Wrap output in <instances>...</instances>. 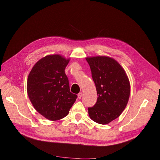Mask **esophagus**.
Here are the masks:
<instances>
[{
	"instance_id": "1",
	"label": "esophagus",
	"mask_w": 160,
	"mask_h": 160,
	"mask_svg": "<svg viewBox=\"0 0 160 160\" xmlns=\"http://www.w3.org/2000/svg\"><path fill=\"white\" fill-rule=\"evenodd\" d=\"M82 93H79L78 94V98L79 99H80L82 98Z\"/></svg>"
}]
</instances>
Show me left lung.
<instances>
[{"label": "left lung", "instance_id": "1", "mask_svg": "<svg viewBox=\"0 0 160 160\" xmlns=\"http://www.w3.org/2000/svg\"><path fill=\"white\" fill-rule=\"evenodd\" d=\"M96 86L97 100L88 108L93 121L107 124L119 117L130 95V84L124 69L115 59L107 56L87 58Z\"/></svg>", "mask_w": 160, "mask_h": 160}]
</instances>
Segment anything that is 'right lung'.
Returning <instances> with one entry per match:
<instances>
[{
  "label": "right lung",
  "instance_id": "right-lung-1",
  "mask_svg": "<svg viewBox=\"0 0 160 160\" xmlns=\"http://www.w3.org/2000/svg\"><path fill=\"white\" fill-rule=\"evenodd\" d=\"M68 62L58 54L47 55L37 62L27 78V94L32 106L50 120L63 118L77 98L70 92L65 72Z\"/></svg>",
  "mask_w": 160,
  "mask_h": 160
}]
</instances>
